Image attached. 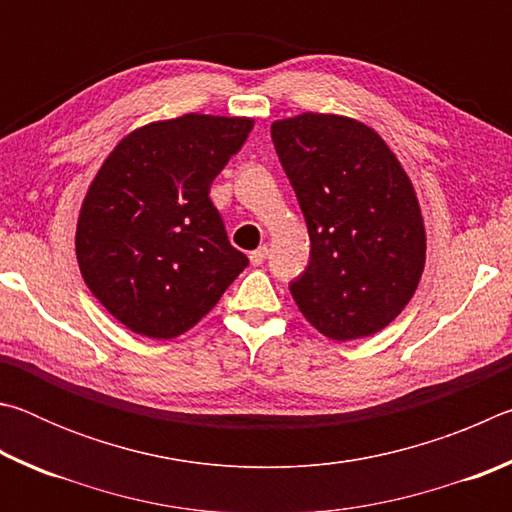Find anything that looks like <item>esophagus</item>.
<instances>
[{"instance_id":"34e87169","label":"esophagus","mask_w":512,"mask_h":512,"mask_svg":"<svg viewBox=\"0 0 512 512\" xmlns=\"http://www.w3.org/2000/svg\"><path fill=\"white\" fill-rule=\"evenodd\" d=\"M248 257H250V264H253V266H262L266 262V257H268V248L266 246H259Z\"/></svg>"}]
</instances>
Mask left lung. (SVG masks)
Here are the masks:
<instances>
[{
  "instance_id": "8db88e82",
  "label": "left lung",
  "mask_w": 512,
  "mask_h": 512,
  "mask_svg": "<svg viewBox=\"0 0 512 512\" xmlns=\"http://www.w3.org/2000/svg\"><path fill=\"white\" fill-rule=\"evenodd\" d=\"M271 137L309 230V266L291 296L334 341L384 329L424 271V221L400 160L357 119L302 112Z\"/></svg>"
}]
</instances>
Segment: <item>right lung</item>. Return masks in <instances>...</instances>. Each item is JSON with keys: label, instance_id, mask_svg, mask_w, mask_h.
<instances>
[{"label": "right lung", "instance_id": "1", "mask_svg": "<svg viewBox=\"0 0 512 512\" xmlns=\"http://www.w3.org/2000/svg\"><path fill=\"white\" fill-rule=\"evenodd\" d=\"M253 124L196 112L153 121L101 164L81 205L76 259L92 296L131 332L180 336L248 266L210 185Z\"/></svg>", "mask_w": 512, "mask_h": 512}]
</instances>
